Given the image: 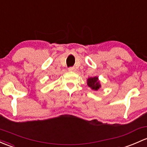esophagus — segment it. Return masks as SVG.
<instances>
[{
    "instance_id": "obj_1",
    "label": "esophagus",
    "mask_w": 147,
    "mask_h": 147,
    "mask_svg": "<svg viewBox=\"0 0 147 147\" xmlns=\"http://www.w3.org/2000/svg\"><path fill=\"white\" fill-rule=\"evenodd\" d=\"M68 70L70 71V72H75V71H76V69L74 67H70L68 68Z\"/></svg>"
}]
</instances>
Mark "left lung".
Wrapping results in <instances>:
<instances>
[{
    "label": "left lung",
    "instance_id": "left-lung-1",
    "mask_svg": "<svg viewBox=\"0 0 147 147\" xmlns=\"http://www.w3.org/2000/svg\"><path fill=\"white\" fill-rule=\"evenodd\" d=\"M87 85L92 89V90L97 91L100 87V82L98 80V77H94V78H89L87 80Z\"/></svg>",
    "mask_w": 147,
    "mask_h": 147
}]
</instances>
